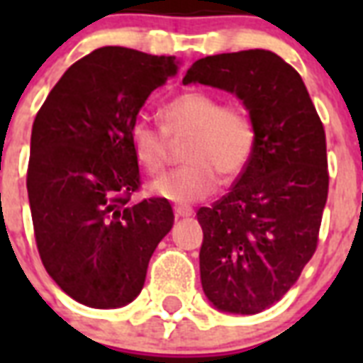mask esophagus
Wrapping results in <instances>:
<instances>
[{
  "label": "esophagus",
  "instance_id": "1",
  "mask_svg": "<svg viewBox=\"0 0 363 363\" xmlns=\"http://www.w3.org/2000/svg\"><path fill=\"white\" fill-rule=\"evenodd\" d=\"M173 211H175L177 218H186V216L194 215L192 207H186V205H175V207H173Z\"/></svg>",
  "mask_w": 363,
  "mask_h": 363
}]
</instances>
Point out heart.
<instances>
[{"label": "heart", "instance_id": "obj_1", "mask_svg": "<svg viewBox=\"0 0 363 363\" xmlns=\"http://www.w3.org/2000/svg\"><path fill=\"white\" fill-rule=\"evenodd\" d=\"M164 130L145 118L130 125V145L143 169L160 173L169 162L171 139L190 135L184 167L150 182V192L175 203H194L218 186V173L235 179L247 169L256 147L250 116L238 105H224L216 94L190 90L162 107Z\"/></svg>", "mask_w": 363, "mask_h": 363}]
</instances>
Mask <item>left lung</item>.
Listing matches in <instances>:
<instances>
[{"label": "left lung", "mask_w": 363, "mask_h": 363, "mask_svg": "<svg viewBox=\"0 0 363 363\" xmlns=\"http://www.w3.org/2000/svg\"><path fill=\"white\" fill-rule=\"evenodd\" d=\"M182 82L235 94L256 130L247 169L198 211L205 296L216 309L256 315L294 286L318 245L330 184L324 125L298 71L271 50L207 56Z\"/></svg>", "instance_id": "left-lung-1"}]
</instances>
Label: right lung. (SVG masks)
I'll return each mask as SVG.
<instances>
[{"label":"right lung","instance_id":"1","mask_svg":"<svg viewBox=\"0 0 363 363\" xmlns=\"http://www.w3.org/2000/svg\"><path fill=\"white\" fill-rule=\"evenodd\" d=\"M175 56L104 47L65 71L31 128L28 198L41 262L67 296L115 309L139 296L173 226L167 199L130 203L141 186L130 125Z\"/></svg>","mask_w":363,"mask_h":363}]
</instances>
